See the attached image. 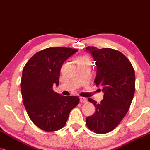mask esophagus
Wrapping results in <instances>:
<instances>
[{
    "mask_svg": "<svg viewBox=\"0 0 150 150\" xmlns=\"http://www.w3.org/2000/svg\"><path fill=\"white\" fill-rule=\"evenodd\" d=\"M79 99H80V102H81V103H86L87 102L86 98L83 97H79Z\"/></svg>",
    "mask_w": 150,
    "mask_h": 150,
    "instance_id": "1",
    "label": "esophagus"
}]
</instances>
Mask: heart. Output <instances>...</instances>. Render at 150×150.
<instances>
[{
    "instance_id": "b5f03b06",
    "label": "heart",
    "mask_w": 150,
    "mask_h": 150,
    "mask_svg": "<svg viewBox=\"0 0 150 150\" xmlns=\"http://www.w3.org/2000/svg\"><path fill=\"white\" fill-rule=\"evenodd\" d=\"M78 60H88V58H86V57H82V58H79Z\"/></svg>"
}]
</instances>
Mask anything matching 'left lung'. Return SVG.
Returning a JSON list of instances; mask_svg holds the SVG:
<instances>
[{"label":"left lung","mask_w":150,"mask_h":150,"mask_svg":"<svg viewBox=\"0 0 150 150\" xmlns=\"http://www.w3.org/2000/svg\"><path fill=\"white\" fill-rule=\"evenodd\" d=\"M86 51L91 53L97 67L94 83L101 87L103 92L100 103L88 99L96 110L86 118V125L96 134H106L113 130L128 112L135 92L134 69L128 58L116 50L88 47Z\"/></svg>","instance_id":"8db88e82"}]
</instances>
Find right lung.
<instances>
[{"label":"right lung","instance_id":"add662e5","mask_svg":"<svg viewBox=\"0 0 150 150\" xmlns=\"http://www.w3.org/2000/svg\"><path fill=\"white\" fill-rule=\"evenodd\" d=\"M78 50L47 48L36 53L23 69L21 90L29 117L39 128L54 132L65 125L69 112L79 103L76 96H62L53 90L58 86L62 64Z\"/></svg>","mask_w":150,"mask_h":150}]
</instances>
